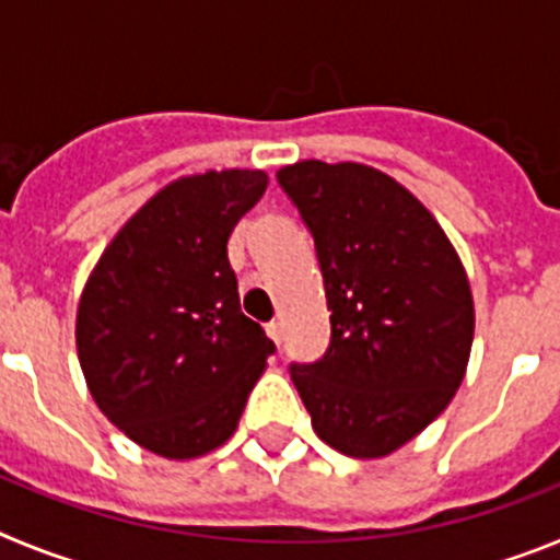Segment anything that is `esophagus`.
<instances>
[{
  "instance_id": "obj_1",
  "label": "esophagus",
  "mask_w": 560,
  "mask_h": 560,
  "mask_svg": "<svg viewBox=\"0 0 560 560\" xmlns=\"http://www.w3.org/2000/svg\"><path fill=\"white\" fill-rule=\"evenodd\" d=\"M266 334H269L271 339H275V345H280V339H283V325H280V323H277V319H275V323L266 325Z\"/></svg>"
}]
</instances>
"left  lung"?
Instances as JSON below:
<instances>
[{"mask_svg": "<svg viewBox=\"0 0 560 560\" xmlns=\"http://www.w3.org/2000/svg\"><path fill=\"white\" fill-rule=\"evenodd\" d=\"M277 182L314 235L330 311L328 350L291 364V381L330 448L387 457L463 384L468 275L432 212L387 173L305 160L280 167Z\"/></svg>", "mask_w": 560, "mask_h": 560, "instance_id": "obj_1", "label": "left lung"}]
</instances>
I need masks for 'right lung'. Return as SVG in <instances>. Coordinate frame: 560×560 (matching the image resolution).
Listing matches in <instances>:
<instances>
[{"instance_id": "1", "label": "right lung", "mask_w": 560, "mask_h": 560, "mask_svg": "<svg viewBox=\"0 0 560 560\" xmlns=\"http://www.w3.org/2000/svg\"><path fill=\"white\" fill-rule=\"evenodd\" d=\"M264 171L182 176L148 199L83 285L75 341L114 427L167 459L232 438L275 341L241 311L226 241L260 201Z\"/></svg>"}]
</instances>
